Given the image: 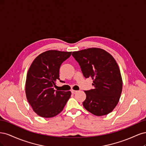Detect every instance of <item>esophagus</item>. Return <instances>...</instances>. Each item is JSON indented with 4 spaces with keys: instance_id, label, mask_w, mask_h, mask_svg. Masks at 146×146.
I'll use <instances>...</instances> for the list:
<instances>
[{
    "instance_id": "obj_1",
    "label": "esophagus",
    "mask_w": 146,
    "mask_h": 146,
    "mask_svg": "<svg viewBox=\"0 0 146 146\" xmlns=\"http://www.w3.org/2000/svg\"><path fill=\"white\" fill-rule=\"evenodd\" d=\"M77 92V91H76V90H71V92L72 94H75V93H76V92Z\"/></svg>"
}]
</instances>
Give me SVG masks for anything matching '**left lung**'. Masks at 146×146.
<instances>
[{"label": "left lung", "mask_w": 146, "mask_h": 146, "mask_svg": "<svg viewBox=\"0 0 146 146\" xmlns=\"http://www.w3.org/2000/svg\"><path fill=\"white\" fill-rule=\"evenodd\" d=\"M85 78L93 80L94 89L85 91L83 105L96 116L107 115L116 107L122 90L119 66L111 54L100 48H89L73 52Z\"/></svg>", "instance_id": "1"}]
</instances>
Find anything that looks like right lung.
Listing matches in <instances>:
<instances>
[{"label":"right lung","mask_w":146,"mask_h":146,"mask_svg":"<svg viewBox=\"0 0 146 146\" xmlns=\"http://www.w3.org/2000/svg\"><path fill=\"white\" fill-rule=\"evenodd\" d=\"M72 52L50 50L42 53L34 60L28 70L25 94L33 111L42 117L49 118L62 111L71 95L70 91H55L60 80L61 64Z\"/></svg>","instance_id":"right-lung-1"}]
</instances>
